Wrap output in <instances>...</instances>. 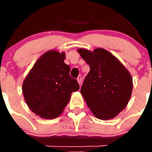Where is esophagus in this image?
Here are the masks:
<instances>
[{"label":"esophagus","instance_id":"obj_1","mask_svg":"<svg viewBox=\"0 0 152 152\" xmlns=\"http://www.w3.org/2000/svg\"><path fill=\"white\" fill-rule=\"evenodd\" d=\"M82 76H81V75H79V76H78V78H77V82H78V83L79 84V85H82Z\"/></svg>","mask_w":152,"mask_h":152}]
</instances>
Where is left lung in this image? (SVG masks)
Instances as JSON below:
<instances>
[{
    "label": "left lung",
    "mask_w": 152,
    "mask_h": 152,
    "mask_svg": "<svg viewBox=\"0 0 152 152\" xmlns=\"http://www.w3.org/2000/svg\"><path fill=\"white\" fill-rule=\"evenodd\" d=\"M77 50L90 68L81 87L86 104L97 118L109 120L116 117L131 98L133 87L131 74L105 49Z\"/></svg>",
    "instance_id": "8db88e82"
}]
</instances>
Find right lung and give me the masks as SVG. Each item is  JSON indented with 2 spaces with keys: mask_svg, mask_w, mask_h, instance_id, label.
Listing matches in <instances>:
<instances>
[{
  "mask_svg": "<svg viewBox=\"0 0 152 152\" xmlns=\"http://www.w3.org/2000/svg\"><path fill=\"white\" fill-rule=\"evenodd\" d=\"M65 52L50 50L35 62L23 83L24 99L30 110L45 119L60 115L73 92L79 90L76 79L70 76L64 62Z\"/></svg>",
  "mask_w": 152,
  "mask_h": 152,
  "instance_id": "1",
  "label": "right lung"
}]
</instances>
